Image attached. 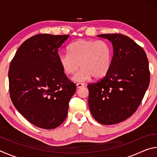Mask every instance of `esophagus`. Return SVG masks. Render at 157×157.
I'll return each instance as SVG.
<instances>
[{"label": "esophagus", "mask_w": 157, "mask_h": 157, "mask_svg": "<svg viewBox=\"0 0 157 157\" xmlns=\"http://www.w3.org/2000/svg\"><path fill=\"white\" fill-rule=\"evenodd\" d=\"M76 86H77V88L79 89V88H81V87H83L84 86V84L82 83H78L76 84Z\"/></svg>", "instance_id": "esophagus-1"}]
</instances>
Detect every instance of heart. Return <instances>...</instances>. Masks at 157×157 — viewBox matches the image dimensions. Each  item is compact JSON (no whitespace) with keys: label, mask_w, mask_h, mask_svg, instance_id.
Returning <instances> with one entry per match:
<instances>
[{"label":"heart","mask_w":157,"mask_h":157,"mask_svg":"<svg viewBox=\"0 0 157 157\" xmlns=\"http://www.w3.org/2000/svg\"><path fill=\"white\" fill-rule=\"evenodd\" d=\"M68 50V54H59L58 60L66 75H73L80 66L74 81L84 82L91 76L98 79L107 75L112 59V48L108 42L81 39L70 44Z\"/></svg>","instance_id":"obj_1"}]
</instances>
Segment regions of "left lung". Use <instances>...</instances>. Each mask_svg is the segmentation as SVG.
Returning <instances> with one entry per match:
<instances>
[{
	"label": "left lung",
	"mask_w": 157,
	"mask_h": 157,
	"mask_svg": "<svg viewBox=\"0 0 157 157\" xmlns=\"http://www.w3.org/2000/svg\"><path fill=\"white\" fill-rule=\"evenodd\" d=\"M98 36L112 43L113 55L107 75L87 86L89 106L98 123L113 124L126 120L139 107L150 84L149 63L143 48L129 37Z\"/></svg>",
	"instance_id": "1"
}]
</instances>
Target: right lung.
Here are the masks:
<instances>
[{
  "instance_id": "add662e5",
  "label": "right lung",
  "mask_w": 157,
  "mask_h": 157,
  "mask_svg": "<svg viewBox=\"0 0 157 157\" xmlns=\"http://www.w3.org/2000/svg\"><path fill=\"white\" fill-rule=\"evenodd\" d=\"M69 35L39 34L21 45L8 72L10 95L21 115L34 125L55 129L67 116L76 85L58 60V50Z\"/></svg>"
}]
</instances>
